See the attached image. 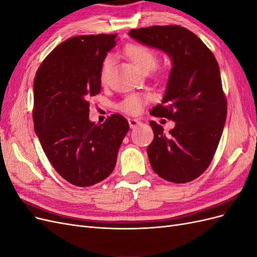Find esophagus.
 <instances>
[{"mask_svg": "<svg viewBox=\"0 0 257 257\" xmlns=\"http://www.w3.org/2000/svg\"><path fill=\"white\" fill-rule=\"evenodd\" d=\"M128 124H130V127L131 128H134L138 125H141L142 122L139 121L138 119H128Z\"/></svg>", "mask_w": 257, "mask_h": 257, "instance_id": "esophagus-1", "label": "esophagus"}]
</instances>
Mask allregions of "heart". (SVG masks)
<instances>
[{
	"mask_svg": "<svg viewBox=\"0 0 257 257\" xmlns=\"http://www.w3.org/2000/svg\"><path fill=\"white\" fill-rule=\"evenodd\" d=\"M125 54L134 63L143 69L144 72H149L158 63V54L149 46L143 44H131L125 48ZM112 66V57L106 56L102 62L99 69V80L106 84L109 80V76ZM147 102V96L142 93H132L120 103V109L127 114H137L141 112Z\"/></svg>",
	"mask_w": 257,
	"mask_h": 257,
	"instance_id": "b5f03b06",
	"label": "heart"
}]
</instances>
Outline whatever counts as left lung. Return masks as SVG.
Masks as SVG:
<instances>
[{
	"label": "left lung",
	"instance_id": "8db88e82",
	"mask_svg": "<svg viewBox=\"0 0 257 257\" xmlns=\"http://www.w3.org/2000/svg\"><path fill=\"white\" fill-rule=\"evenodd\" d=\"M128 34L166 52L173 61L164 97L150 113L176 125L165 135L160 124L150 122L154 133L147 149L150 164L167 181H193L211 163L226 121L219 64L200 38L183 27L152 26Z\"/></svg>",
	"mask_w": 257,
	"mask_h": 257
}]
</instances>
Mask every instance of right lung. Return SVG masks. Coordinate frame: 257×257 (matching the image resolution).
I'll return each instance as SVG.
<instances>
[{
	"mask_svg": "<svg viewBox=\"0 0 257 257\" xmlns=\"http://www.w3.org/2000/svg\"><path fill=\"white\" fill-rule=\"evenodd\" d=\"M115 38L116 34L68 38L45 58L34 78L35 133L57 173L81 188L112 173L130 128L119 113L103 124L89 120L90 98L100 92V65Z\"/></svg>",
	"mask_w": 257,
	"mask_h": 257,
	"instance_id": "1",
	"label": "right lung"
}]
</instances>
